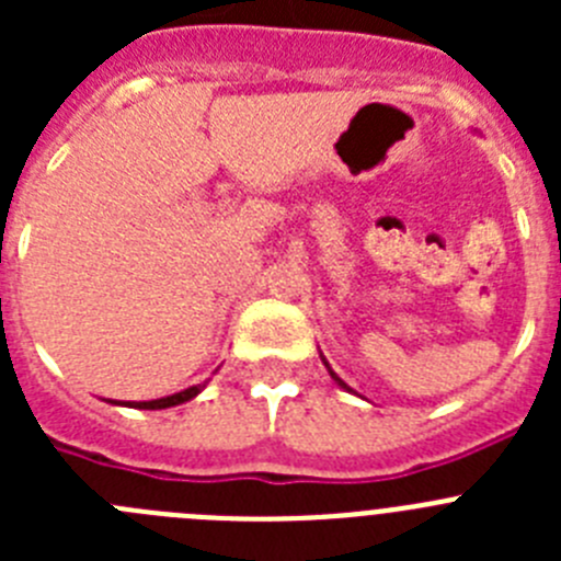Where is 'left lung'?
I'll return each mask as SVG.
<instances>
[{"label": "left lung", "mask_w": 561, "mask_h": 561, "mask_svg": "<svg viewBox=\"0 0 561 561\" xmlns=\"http://www.w3.org/2000/svg\"><path fill=\"white\" fill-rule=\"evenodd\" d=\"M320 359H323V365H325V368H329L331 379H334V381H336V385H340V388H342V390H351V388H348V385H345V381H342V379H340V376H336V374H334V370H331V365H329V362H325V356H323V354H320Z\"/></svg>", "instance_id": "8db88e82"}]
</instances>
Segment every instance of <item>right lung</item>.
Returning a JSON list of instances; mask_svg holds the SVG:
<instances>
[{
	"instance_id": "right-lung-1",
	"label": "right lung",
	"mask_w": 561,
	"mask_h": 561,
	"mask_svg": "<svg viewBox=\"0 0 561 561\" xmlns=\"http://www.w3.org/2000/svg\"><path fill=\"white\" fill-rule=\"evenodd\" d=\"M202 388H205V385H193V388L180 390V393H173V396H162V399H151V401H123V404H126V408H140V410H165V408H176V404H185V401L196 399V396L202 393ZM112 404H117V401H112Z\"/></svg>"
}]
</instances>
